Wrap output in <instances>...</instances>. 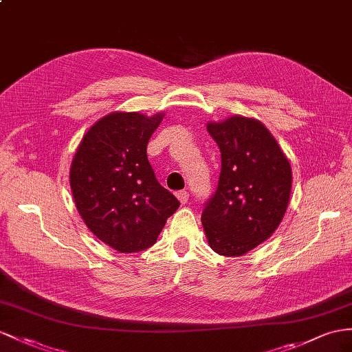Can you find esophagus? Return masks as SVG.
<instances>
[{
    "label": "esophagus",
    "mask_w": 352,
    "mask_h": 352,
    "mask_svg": "<svg viewBox=\"0 0 352 352\" xmlns=\"http://www.w3.org/2000/svg\"><path fill=\"white\" fill-rule=\"evenodd\" d=\"M177 197H178V201L184 205V204H187V201H188V193H187L186 190L177 192Z\"/></svg>",
    "instance_id": "1"
}]
</instances>
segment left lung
Returning <instances> with one entry per match:
<instances>
[{
  "instance_id": "obj_1",
  "label": "left lung",
  "mask_w": 352,
  "mask_h": 352,
  "mask_svg": "<svg viewBox=\"0 0 352 352\" xmlns=\"http://www.w3.org/2000/svg\"><path fill=\"white\" fill-rule=\"evenodd\" d=\"M221 151L219 187L206 202L202 226L220 256H244L272 236L292 193V166L266 126L253 117L208 122Z\"/></svg>"
}]
</instances>
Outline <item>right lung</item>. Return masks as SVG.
Here are the masks:
<instances>
[{
  "mask_svg": "<svg viewBox=\"0 0 352 352\" xmlns=\"http://www.w3.org/2000/svg\"><path fill=\"white\" fill-rule=\"evenodd\" d=\"M164 113L113 111L83 135L69 168L78 214L94 235L119 253H137L157 241L179 206L162 187L147 157L148 140Z\"/></svg>",
  "mask_w": 352,
  "mask_h": 352,
  "instance_id": "add662e5",
  "label": "right lung"
}]
</instances>
